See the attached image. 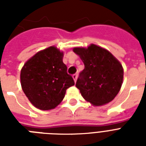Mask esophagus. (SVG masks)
Returning a JSON list of instances; mask_svg holds the SVG:
<instances>
[{
  "instance_id": "obj_1",
  "label": "esophagus",
  "mask_w": 146,
  "mask_h": 146,
  "mask_svg": "<svg viewBox=\"0 0 146 146\" xmlns=\"http://www.w3.org/2000/svg\"><path fill=\"white\" fill-rule=\"evenodd\" d=\"M77 74H76V73H75V74H73V80H74V81H76V80H77Z\"/></svg>"
}]
</instances>
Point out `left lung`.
I'll use <instances>...</instances> for the list:
<instances>
[{
	"instance_id": "8db88e82",
	"label": "left lung",
	"mask_w": 146,
	"mask_h": 146,
	"mask_svg": "<svg viewBox=\"0 0 146 146\" xmlns=\"http://www.w3.org/2000/svg\"><path fill=\"white\" fill-rule=\"evenodd\" d=\"M84 64L76 86L85 100L95 106L108 104L120 91L123 79V69L111 52L96 44L87 48H74Z\"/></svg>"
}]
</instances>
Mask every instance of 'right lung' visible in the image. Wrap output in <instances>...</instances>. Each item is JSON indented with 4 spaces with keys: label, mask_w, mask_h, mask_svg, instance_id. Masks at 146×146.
<instances>
[{
    "label": "right lung",
    "mask_w": 146,
    "mask_h": 146,
    "mask_svg": "<svg viewBox=\"0 0 146 146\" xmlns=\"http://www.w3.org/2000/svg\"><path fill=\"white\" fill-rule=\"evenodd\" d=\"M64 53L50 46L36 53L24 64L20 73L22 89L37 108L48 111L64 99L66 90L75 84L63 62Z\"/></svg>",
    "instance_id": "obj_1"
}]
</instances>
